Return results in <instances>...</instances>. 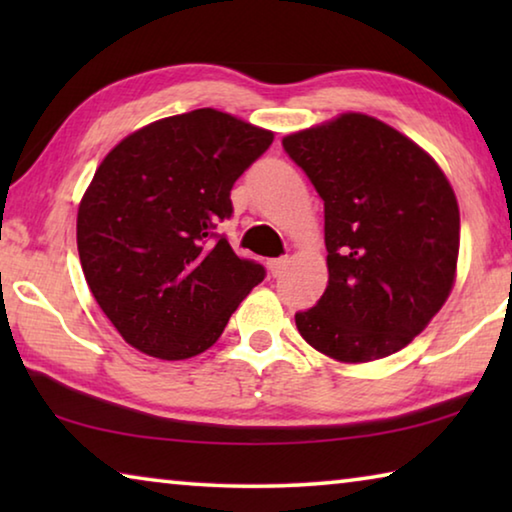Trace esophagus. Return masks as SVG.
<instances>
[{"label": "esophagus", "instance_id": "obj_1", "mask_svg": "<svg viewBox=\"0 0 512 512\" xmlns=\"http://www.w3.org/2000/svg\"><path fill=\"white\" fill-rule=\"evenodd\" d=\"M266 266H268V273H271L273 277H277V275H282V273H284V268L289 266V257H277V259H271V262H268Z\"/></svg>", "mask_w": 512, "mask_h": 512}]
</instances>
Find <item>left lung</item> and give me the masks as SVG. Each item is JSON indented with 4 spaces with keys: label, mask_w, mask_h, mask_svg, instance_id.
Returning a JSON list of instances; mask_svg holds the SVG:
<instances>
[{
    "label": "left lung",
    "mask_w": 512,
    "mask_h": 512,
    "mask_svg": "<svg viewBox=\"0 0 512 512\" xmlns=\"http://www.w3.org/2000/svg\"><path fill=\"white\" fill-rule=\"evenodd\" d=\"M282 146L325 203L329 282L296 314L302 339L348 363L402 350L454 284L461 216L445 173L361 112L287 135Z\"/></svg>",
    "instance_id": "1"
}]
</instances>
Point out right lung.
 <instances>
[{"mask_svg": "<svg viewBox=\"0 0 512 512\" xmlns=\"http://www.w3.org/2000/svg\"><path fill=\"white\" fill-rule=\"evenodd\" d=\"M273 133L201 108L140 128L112 149L79 205L76 244L94 300L126 343L180 361L205 352L264 280L216 223Z\"/></svg>", "mask_w": 512, "mask_h": 512, "instance_id": "obj_1", "label": "right lung"}]
</instances>
